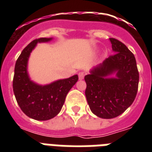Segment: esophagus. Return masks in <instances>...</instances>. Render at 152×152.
Returning <instances> with one entry per match:
<instances>
[{"instance_id": "esophagus-1", "label": "esophagus", "mask_w": 152, "mask_h": 152, "mask_svg": "<svg viewBox=\"0 0 152 152\" xmlns=\"http://www.w3.org/2000/svg\"><path fill=\"white\" fill-rule=\"evenodd\" d=\"M84 77H85V72H79V79L83 80L84 79Z\"/></svg>"}]
</instances>
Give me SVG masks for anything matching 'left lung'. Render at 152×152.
Listing matches in <instances>:
<instances>
[{"label":"left lung","mask_w":152,"mask_h":152,"mask_svg":"<svg viewBox=\"0 0 152 152\" xmlns=\"http://www.w3.org/2000/svg\"><path fill=\"white\" fill-rule=\"evenodd\" d=\"M114 54L85 76L86 96L91 112L103 119L122 114L134 102L139 73L134 53L121 41L110 38ZM113 72L117 77H108Z\"/></svg>","instance_id":"left-lung-1"}]
</instances>
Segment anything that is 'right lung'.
<instances>
[{"label": "right lung", "instance_id": "add662e5", "mask_svg": "<svg viewBox=\"0 0 152 152\" xmlns=\"http://www.w3.org/2000/svg\"><path fill=\"white\" fill-rule=\"evenodd\" d=\"M52 38H38L28 44L16 61L13 89L19 107L28 117L47 121L58 114L69 90L78 80V76L39 86L30 80L27 72L30 53L38 42H46Z\"/></svg>", "mask_w": 152, "mask_h": 152}]
</instances>
